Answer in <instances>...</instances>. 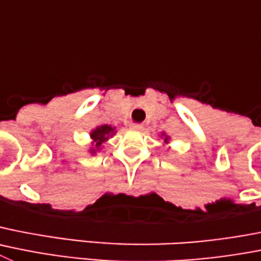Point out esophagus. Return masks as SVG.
Masks as SVG:
<instances>
[{
    "mask_svg": "<svg viewBox=\"0 0 261 261\" xmlns=\"http://www.w3.org/2000/svg\"><path fill=\"white\" fill-rule=\"evenodd\" d=\"M130 128L135 129V130H140V129H142V124H130Z\"/></svg>",
    "mask_w": 261,
    "mask_h": 261,
    "instance_id": "obj_1",
    "label": "esophagus"
}]
</instances>
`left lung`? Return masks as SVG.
Here are the masks:
<instances>
[{"label": "left lung", "instance_id": "obj_1", "mask_svg": "<svg viewBox=\"0 0 261 261\" xmlns=\"http://www.w3.org/2000/svg\"><path fill=\"white\" fill-rule=\"evenodd\" d=\"M160 137H162V138H163V140H164V143H167V145H168V143H169V136H167L166 135V133H162V136H160Z\"/></svg>", "mask_w": 261, "mask_h": 261}]
</instances>
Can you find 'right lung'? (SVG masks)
Instances as JSON below:
<instances>
[{"label":"right lung","mask_w":261,"mask_h":261,"mask_svg":"<svg viewBox=\"0 0 261 261\" xmlns=\"http://www.w3.org/2000/svg\"><path fill=\"white\" fill-rule=\"evenodd\" d=\"M115 126L109 125V124H103V125H99L97 128H94L90 132V138H92V145H90L89 152L92 155L97 154V151L101 150L102 143L109 141V138H111L115 135Z\"/></svg>","instance_id":"add662e5"}]
</instances>
